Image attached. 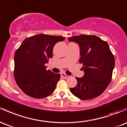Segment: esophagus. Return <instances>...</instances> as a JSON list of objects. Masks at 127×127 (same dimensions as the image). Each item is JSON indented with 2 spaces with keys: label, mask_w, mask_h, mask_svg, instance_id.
Instances as JSON below:
<instances>
[{
  "label": "esophagus",
  "mask_w": 127,
  "mask_h": 127,
  "mask_svg": "<svg viewBox=\"0 0 127 127\" xmlns=\"http://www.w3.org/2000/svg\"><path fill=\"white\" fill-rule=\"evenodd\" d=\"M61 76H62V77H63L64 78H69V76H68V75H66L64 73H61Z\"/></svg>",
  "instance_id": "obj_1"
}]
</instances>
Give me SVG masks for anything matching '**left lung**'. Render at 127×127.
<instances>
[{"mask_svg": "<svg viewBox=\"0 0 127 127\" xmlns=\"http://www.w3.org/2000/svg\"><path fill=\"white\" fill-rule=\"evenodd\" d=\"M68 41L78 44L84 75L76 78L77 84L70 88L71 93L82 100H89L104 92L111 80L115 58L108 44L95 35H80Z\"/></svg>", "mask_w": 127, "mask_h": 127, "instance_id": "left-lung-1", "label": "left lung"}]
</instances>
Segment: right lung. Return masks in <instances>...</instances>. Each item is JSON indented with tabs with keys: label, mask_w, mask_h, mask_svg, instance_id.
I'll return each mask as SVG.
<instances>
[{
	"label": "right lung",
	"mask_w": 127,
	"mask_h": 127,
	"mask_svg": "<svg viewBox=\"0 0 127 127\" xmlns=\"http://www.w3.org/2000/svg\"><path fill=\"white\" fill-rule=\"evenodd\" d=\"M65 40L60 36L38 34L26 38L14 55V78L25 94L43 98L55 90L60 74L46 70L54 45Z\"/></svg>",
	"instance_id": "1"
}]
</instances>
